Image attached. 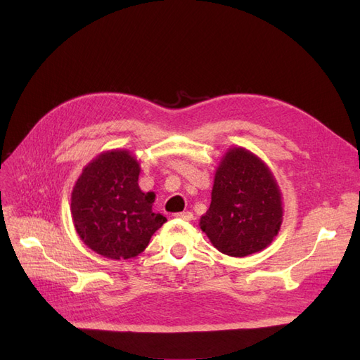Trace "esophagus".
I'll return each mask as SVG.
<instances>
[{"instance_id":"obj_1","label":"esophagus","mask_w":360,"mask_h":360,"mask_svg":"<svg viewBox=\"0 0 360 360\" xmlns=\"http://www.w3.org/2000/svg\"><path fill=\"white\" fill-rule=\"evenodd\" d=\"M174 216L179 217V219H183V221H192L193 219V214L191 212H180V213H176Z\"/></svg>"}]
</instances>
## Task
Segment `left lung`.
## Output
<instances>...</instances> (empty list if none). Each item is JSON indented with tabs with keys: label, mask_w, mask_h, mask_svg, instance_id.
<instances>
[{
	"label": "left lung",
	"mask_w": 360,
	"mask_h": 360,
	"mask_svg": "<svg viewBox=\"0 0 360 360\" xmlns=\"http://www.w3.org/2000/svg\"><path fill=\"white\" fill-rule=\"evenodd\" d=\"M282 216L274 172L252 151L228 148L214 172L210 207L200 219L212 245L238 258L259 252L278 236Z\"/></svg>",
	"instance_id": "left-lung-1"
}]
</instances>
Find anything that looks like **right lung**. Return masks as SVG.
<instances>
[{
  "label": "right lung",
  "instance_id": "add662e5",
  "mask_svg": "<svg viewBox=\"0 0 360 360\" xmlns=\"http://www.w3.org/2000/svg\"><path fill=\"white\" fill-rule=\"evenodd\" d=\"M139 162L132 151L108 150L96 156L76 180L70 212L84 245L110 259H129L148 246L167 222L155 213V192L138 184Z\"/></svg>",
  "mask_w": 360,
  "mask_h": 360
}]
</instances>
